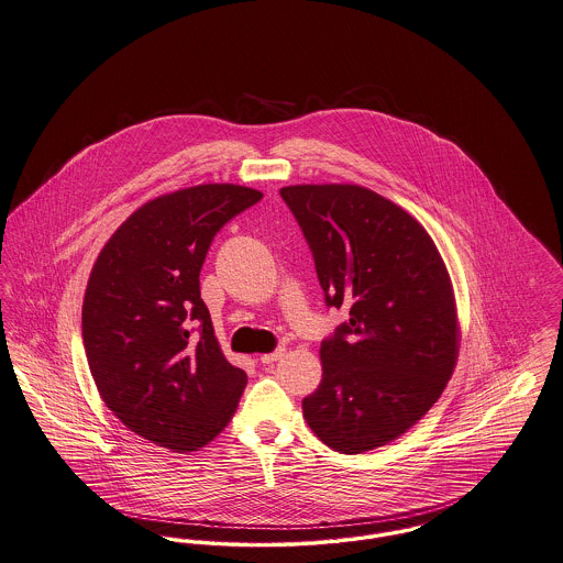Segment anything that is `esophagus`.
Segmentation results:
<instances>
[{
	"label": "esophagus",
	"instance_id": "esophagus-1",
	"mask_svg": "<svg viewBox=\"0 0 563 563\" xmlns=\"http://www.w3.org/2000/svg\"><path fill=\"white\" fill-rule=\"evenodd\" d=\"M286 355V349L284 346H279V349H275L273 353H266V355H262L260 361L264 363V365H268V363H275V361H279V358Z\"/></svg>",
	"mask_w": 563,
	"mask_h": 563
}]
</instances>
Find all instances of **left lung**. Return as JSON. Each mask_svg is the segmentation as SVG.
Returning <instances> with one entry per match:
<instances>
[{"instance_id":"left-lung-1","label":"left lung","mask_w":563,"mask_h":563,"mask_svg":"<svg viewBox=\"0 0 563 563\" xmlns=\"http://www.w3.org/2000/svg\"><path fill=\"white\" fill-rule=\"evenodd\" d=\"M311 250L327 307H349L320 346L322 380L303 398L313 434L342 454L380 448L443 394L459 357L445 262L407 210L357 185L279 191Z\"/></svg>"}]
</instances>
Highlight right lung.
<instances>
[{"instance_id":"1","label":"right lung","mask_w":563,"mask_h":563,"mask_svg":"<svg viewBox=\"0 0 563 563\" xmlns=\"http://www.w3.org/2000/svg\"><path fill=\"white\" fill-rule=\"evenodd\" d=\"M262 200L241 185H198L137 208L97 257L81 311L102 402L135 434L178 454L232 419L247 374L223 357L200 297L214 234Z\"/></svg>"}]
</instances>
